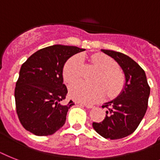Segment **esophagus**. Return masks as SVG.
<instances>
[{
    "label": "esophagus",
    "instance_id": "1",
    "mask_svg": "<svg viewBox=\"0 0 160 160\" xmlns=\"http://www.w3.org/2000/svg\"><path fill=\"white\" fill-rule=\"evenodd\" d=\"M80 105H82V106H84V107L87 108H93V105H90V104H85V103H80Z\"/></svg>",
    "mask_w": 160,
    "mask_h": 160
}]
</instances>
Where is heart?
<instances>
[{
	"label": "heart",
	"mask_w": 160,
	"mask_h": 160,
	"mask_svg": "<svg viewBox=\"0 0 160 160\" xmlns=\"http://www.w3.org/2000/svg\"><path fill=\"white\" fill-rule=\"evenodd\" d=\"M92 62L101 71L96 84H89L78 82L70 88L71 98L80 102L91 103L100 100L107 93L108 97H113L121 92L125 84V76L118 68L116 62L104 55H94ZM84 61L80 55L71 57L66 62L63 69V76L69 84L76 82L81 79L84 71Z\"/></svg>",
	"instance_id": "b5f03b06"
}]
</instances>
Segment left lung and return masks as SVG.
I'll return each instance as SVG.
<instances>
[{"label": "left lung", "instance_id": "8db88e82", "mask_svg": "<svg viewBox=\"0 0 160 160\" xmlns=\"http://www.w3.org/2000/svg\"><path fill=\"white\" fill-rule=\"evenodd\" d=\"M113 58L122 69L125 86L118 98L106 102V117L100 122H93V129L106 139L118 140L132 134L145 116L150 88L144 70L134 60L119 52L101 49Z\"/></svg>", "mask_w": 160, "mask_h": 160}]
</instances>
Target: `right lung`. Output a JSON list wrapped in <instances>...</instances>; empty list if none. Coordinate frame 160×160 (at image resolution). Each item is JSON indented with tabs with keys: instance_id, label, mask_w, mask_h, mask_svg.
<instances>
[{
	"instance_id": "right-lung-1",
	"label": "right lung",
	"mask_w": 160,
	"mask_h": 160,
	"mask_svg": "<svg viewBox=\"0 0 160 160\" xmlns=\"http://www.w3.org/2000/svg\"><path fill=\"white\" fill-rule=\"evenodd\" d=\"M84 51L74 46L53 45L40 49L21 66L15 84L16 112L21 125L38 136L54 134L66 122L72 101L64 104L67 88L62 71L71 56Z\"/></svg>"
}]
</instances>
